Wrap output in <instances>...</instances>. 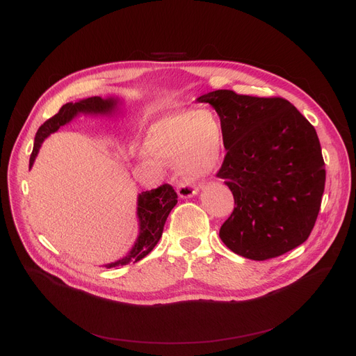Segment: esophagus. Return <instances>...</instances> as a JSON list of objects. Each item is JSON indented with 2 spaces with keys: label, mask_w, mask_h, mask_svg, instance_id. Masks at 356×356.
<instances>
[{
  "label": "esophagus",
  "mask_w": 356,
  "mask_h": 356,
  "mask_svg": "<svg viewBox=\"0 0 356 356\" xmlns=\"http://www.w3.org/2000/svg\"><path fill=\"white\" fill-rule=\"evenodd\" d=\"M177 193L180 197H192L197 193V188H195L193 184L189 183H179L177 184Z\"/></svg>",
  "instance_id": "obj_1"
}]
</instances>
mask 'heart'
Wrapping results in <instances>:
<instances>
[{
    "instance_id": "1",
    "label": "heart",
    "mask_w": 356,
    "mask_h": 356,
    "mask_svg": "<svg viewBox=\"0 0 356 356\" xmlns=\"http://www.w3.org/2000/svg\"><path fill=\"white\" fill-rule=\"evenodd\" d=\"M223 127L215 111L200 108L165 115L149 127L144 153L157 160H177V170L189 179L209 175L222 156Z\"/></svg>"
}]
</instances>
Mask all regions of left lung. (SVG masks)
<instances>
[{
  "label": "left lung",
  "instance_id": "8db88e82",
  "mask_svg": "<svg viewBox=\"0 0 356 356\" xmlns=\"http://www.w3.org/2000/svg\"><path fill=\"white\" fill-rule=\"evenodd\" d=\"M223 127L225 159L216 173L235 200L219 236L255 261L283 255L309 238L321 211L326 170L314 127L280 97L219 89L197 98Z\"/></svg>",
  "mask_w": 356,
  "mask_h": 356
}]
</instances>
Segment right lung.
Masks as SVG:
<instances>
[{
  "instance_id": "obj_1",
  "label": "right lung",
  "mask_w": 356,
  "mask_h": 356,
  "mask_svg": "<svg viewBox=\"0 0 356 356\" xmlns=\"http://www.w3.org/2000/svg\"><path fill=\"white\" fill-rule=\"evenodd\" d=\"M117 102L118 101L114 98L102 99L99 97H92L79 102H69L63 105L58 114L49 118L39 129H37L33 153L30 156V167L33 165L34 159L40 149V145L47 136L54 133V131H58L62 125L67 124L73 117H76L79 112H85V114H111V112L114 111ZM176 203L177 193L175 192L173 186L167 183L159 186L157 189L141 192L138 195L137 208L140 235L136 241V244L125 257L115 261V263L106 264L105 267L112 268L127 266L129 263H137V261L144 258L148 252H152V250L156 247L159 239L161 238L165 219L168 213H170V211L176 207Z\"/></svg>"
}]
</instances>
